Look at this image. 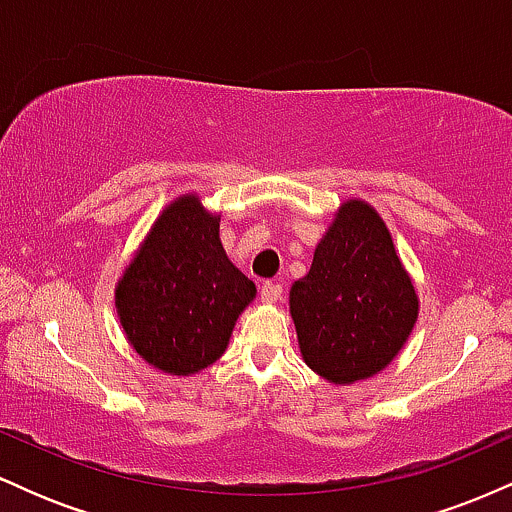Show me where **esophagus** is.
<instances>
[{
  "label": "esophagus",
  "mask_w": 512,
  "mask_h": 512,
  "mask_svg": "<svg viewBox=\"0 0 512 512\" xmlns=\"http://www.w3.org/2000/svg\"><path fill=\"white\" fill-rule=\"evenodd\" d=\"M281 286L279 284H272V281H267V284L262 286V291H260V296H262V303H276V301H281Z\"/></svg>",
  "instance_id": "1"
}]
</instances>
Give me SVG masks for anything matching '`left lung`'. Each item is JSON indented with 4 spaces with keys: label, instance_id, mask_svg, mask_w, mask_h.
Listing matches in <instances>:
<instances>
[{
    "label": "left lung",
    "instance_id": "obj_1",
    "mask_svg": "<svg viewBox=\"0 0 512 512\" xmlns=\"http://www.w3.org/2000/svg\"><path fill=\"white\" fill-rule=\"evenodd\" d=\"M289 308L305 366L332 385L373 378L407 344L419 317L414 281L383 216L346 199L317 243Z\"/></svg>",
    "mask_w": 512,
    "mask_h": 512
}]
</instances>
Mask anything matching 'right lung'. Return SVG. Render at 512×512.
Listing matches in <instances>:
<instances>
[{
  "instance_id": "right-lung-1",
  "label": "right lung",
  "mask_w": 512,
  "mask_h": 512,
  "mask_svg": "<svg viewBox=\"0 0 512 512\" xmlns=\"http://www.w3.org/2000/svg\"><path fill=\"white\" fill-rule=\"evenodd\" d=\"M219 223L192 192L173 199L115 286L127 342L168 375H195L219 361L257 293L228 260Z\"/></svg>"
}]
</instances>
